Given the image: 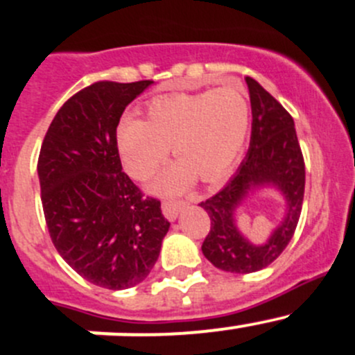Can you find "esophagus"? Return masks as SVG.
Masks as SVG:
<instances>
[{
	"instance_id": "obj_1",
	"label": "esophagus",
	"mask_w": 355,
	"mask_h": 355,
	"mask_svg": "<svg viewBox=\"0 0 355 355\" xmlns=\"http://www.w3.org/2000/svg\"><path fill=\"white\" fill-rule=\"evenodd\" d=\"M184 206H185L184 200H163V204H161V209H163V214L166 220L173 221V220H177L178 213H180V209Z\"/></svg>"
}]
</instances>
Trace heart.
<instances>
[{
  "label": "heart",
  "mask_w": 355,
  "mask_h": 355,
  "mask_svg": "<svg viewBox=\"0 0 355 355\" xmlns=\"http://www.w3.org/2000/svg\"><path fill=\"white\" fill-rule=\"evenodd\" d=\"M148 120L125 114L116 144L128 173L146 180L168 155L177 157L155 184L157 192L177 194L196 177L214 182L235 164L250 127V103L239 84L213 91L178 92L148 103Z\"/></svg>",
  "instance_id": "b5f03b06"
}]
</instances>
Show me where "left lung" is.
Returning a JSON list of instances; mask_svg holds the SVG:
<instances>
[{
  "label": "left lung",
  "mask_w": 355,
  "mask_h": 355,
  "mask_svg": "<svg viewBox=\"0 0 355 355\" xmlns=\"http://www.w3.org/2000/svg\"><path fill=\"white\" fill-rule=\"evenodd\" d=\"M245 82L252 110L249 151L234 178L199 204L211 218L202 254L211 264L230 273L259 271L284 252L299 223L306 185V166L293 118L254 78L245 77ZM264 184L277 187L284 194L288 213L266 245L254 246L238 232L234 211L250 190Z\"/></svg>",
  "instance_id": "left-lung-1"
}]
</instances>
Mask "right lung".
<instances>
[{"mask_svg": "<svg viewBox=\"0 0 355 355\" xmlns=\"http://www.w3.org/2000/svg\"><path fill=\"white\" fill-rule=\"evenodd\" d=\"M153 80H99L53 118L37 161L46 225L60 256L98 287L123 290L151 273L170 221L121 171L116 127Z\"/></svg>", "mask_w": 355, "mask_h": 355, "instance_id": "obj_1", "label": "right lung"}]
</instances>
